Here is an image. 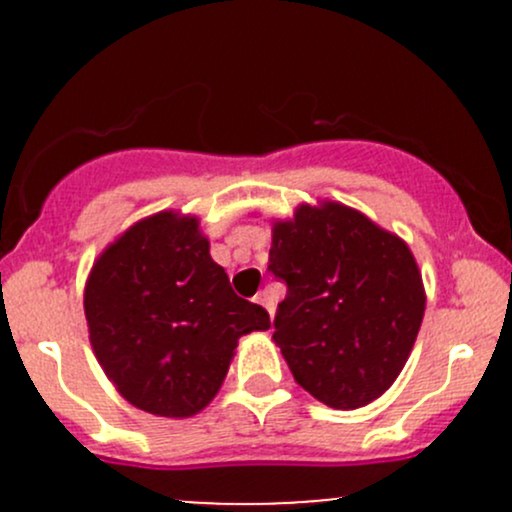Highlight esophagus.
Returning <instances> with one entry per match:
<instances>
[{
  "label": "esophagus",
  "instance_id": "34e87169",
  "mask_svg": "<svg viewBox=\"0 0 512 512\" xmlns=\"http://www.w3.org/2000/svg\"><path fill=\"white\" fill-rule=\"evenodd\" d=\"M255 301L257 303H260L262 305V308L264 310H267V313H269V317H274V298L272 296H269V293L267 291H260V293H257V296H255Z\"/></svg>",
  "mask_w": 512,
  "mask_h": 512
}]
</instances>
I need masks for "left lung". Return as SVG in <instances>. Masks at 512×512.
I'll list each match as a JSON object with an SVG mask.
<instances>
[{
  "instance_id": "obj_1",
  "label": "left lung",
  "mask_w": 512,
  "mask_h": 512,
  "mask_svg": "<svg viewBox=\"0 0 512 512\" xmlns=\"http://www.w3.org/2000/svg\"><path fill=\"white\" fill-rule=\"evenodd\" d=\"M269 272L286 281L272 339L305 392L358 409L390 390L426 310L402 238L339 202L301 204L274 221Z\"/></svg>"
}]
</instances>
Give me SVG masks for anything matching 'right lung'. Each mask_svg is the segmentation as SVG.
Listing matches in <instances>:
<instances>
[{"mask_svg": "<svg viewBox=\"0 0 512 512\" xmlns=\"http://www.w3.org/2000/svg\"><path fill=\"white\" fill-rule=\"evenodd\" d=\"M93 354L137 409L187 419L216 397L243 334L269 330L233 293L197 216L158 211L93 264L84 291Z\"/></svg>", "mask_w": 512, "mask_h": 512, "instance_id": "right-lung-1", "label": "right lung"}]
</instances>
